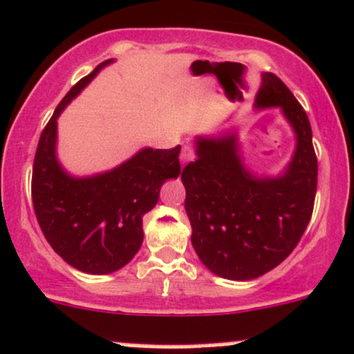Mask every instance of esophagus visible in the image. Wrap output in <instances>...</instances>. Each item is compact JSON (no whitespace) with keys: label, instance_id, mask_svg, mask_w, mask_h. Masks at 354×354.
<instances>
[{"label":"esophagus","instance_id":"1","mask_svg":"<svg viewBox=\"0 0 354 354\" xmlns=\"http://www.w3.org/2000/svg\"><path fill=\"white\" fill-rule=\"evenodd\" d=\"M194 157H196V152H194L192 147L185 145L184 149H182V152H180V162H182V167H185V165L189 164L190 160H194Z\"/></svg>","mask_w":354,"mask_h":354}]
</instances>
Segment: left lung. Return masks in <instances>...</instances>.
I'll return each mask as SVG.
<instances>
[{
    "mask_svg": "<svg viewBox=\"0 0 354 354\" xmlns=\"http://www.w3.org/2000/svg\"><path fill=\"white\" fill-rule=\"evenodd\" d=\"M277 106L296 150L279 177H257L242 164L236 133L197 137V160L182 170L185 212L198 259L217 276L249 281L281 264L303 237L317 187L309 118L279 78L263 75L256 109Z\"/></svg>",
    "mask_w": 354,
    "mask_h": 354,
    "instance_id": "obj_1",
    "label": "left lung"
}]
</instances>
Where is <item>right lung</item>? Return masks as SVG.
<instances>
[{
  "mask_svg": "<svg viewBox=\"0 0 354 354\" xmlns=\"http://www.w3.org/2000/svg\"><path fill=\"white\" fill-rule=\"evenodd\" d=\"M106 59L65 95L43 129L33 162L31 197L39 227L53 251L86 274H110L133 259L144 241L142 219L156 207L167 178L180 174V145L142 149L109 172L73 177L57 158V120L93 80Z\"/></svg>",
  "mask_w": 354,
  "mask_h": 354,
  "instance_id": "add662e5",
  "label": "right lung"
}]
</instances>
